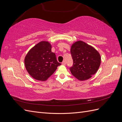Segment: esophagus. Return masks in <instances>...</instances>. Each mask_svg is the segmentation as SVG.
<instances>
[{
  "mask_svg": "<svg viewBox=\"0 0 122 122\" xmlns=\"http://www.w3.org/2000/svg\"><path fill=\"white\" fill-rule=\"evenodd\" d=\"M62 64L63 65H66V61H63L62 62Z\"/></svg>",
  "mask_w": 122,
  "mask_h": 122,
  "instance_id": "1",
  "label": "esophagus"
}]
</instances>
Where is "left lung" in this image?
Listing matches in <instances>:
<instances>
[{
    "instance_id": "obj_1",
    "label": "left lung",
    "mask_w": 122,
    "mask_h": 122,
    "mask_svg": "<svg viewBox=\"0 0 122 122\" xmlns=\"http://www.w3.org/2000/svg\"><path fill=\"white\" fill-rule=\"evenodd\" d=\"M73 65L72 74L79 80L89 79L97 72L101 64V56L93 47L82 41L73 43L71 48Z\"/></svg>"
}]
</instances>
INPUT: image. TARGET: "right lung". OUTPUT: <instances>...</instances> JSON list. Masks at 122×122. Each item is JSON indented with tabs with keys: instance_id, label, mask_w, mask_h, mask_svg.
I'll return each instance as SVG.
<instances>
[{
	"instance_id": "add662e5",
	"label": "right lung",
	"mask_w": 122,
	"mask_h": 122,
	"mask_svg": "<svg viewBox=\"0 0 122 122\" xmlns=\"http://www.w3.org/2000/svg\"><path fill=\"white\" fill-rule=\"evenodd\" d=\"M49 42L41 41L28 51L24 59L25 68L32 78L45 81L61 65L57 61L56 55L51 52Z\"/></svg>"
}]
</instances>
